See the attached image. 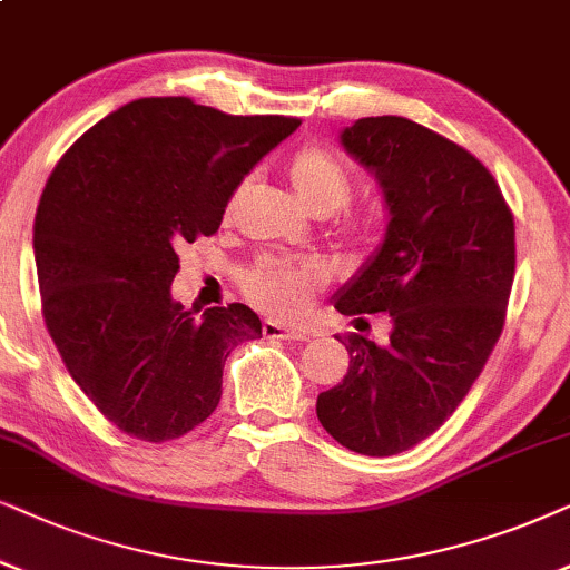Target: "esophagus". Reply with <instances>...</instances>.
<instances>
[{"mask_svg":"<svg viewBox=\"0 0 570 570\" xmlns=\"http://www.w3.org/2000/svg\"><path fill=\"white\" fill-rule=\"evenodd\" d=\"M263 336L265 338H273V341H309V333L286 328V325L273 323V321H265L263 323Z\"/></svg>","mask_w":570,"mask_h":570,"instance_id":"esophagus-1","label":"esophagus"}]
</instances>
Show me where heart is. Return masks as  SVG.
I'll list each match as a JSON object with an SVG mask.
<instances>
[{
    "label": "heart",
    "mask_w": 570,
    "mask_h": 570,
    "mask_svg": "<svg viewBox=\"0 0 570 570\" xmlns=\"http://www.w3.org/2000/svg\"><path fill=\"white\" fill-rule=\"evenodd\" d=\"M292 195L317 218L333 216L352 197V177L336 158L325 150L307 148L292 158L286 169ZM325 273L321 265H289L278 261H261L247 273V294L263 313L284 323L307 315L315 292L321 289Z\"/></svg>",
    "instance_id": "1"
}]
</instances>
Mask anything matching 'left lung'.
I'll list each match as a JSON object with an SVG mask.
<instances>
[{"instance_id":"8db88e82","label":"left lung","mask_w":570,"mask_h":570,"mask_svg":"<svg viewBox=\"0 0 570 570\" xmlns=\"http://www.w3.org/2000/svg\"><path fill=\"white\" fill-rule=\"evenodd\" d=\"M338 142L375 177L389 226L333 307L354 323L385 313L391 333L385 344L352 333L344 381L315 409L348 451L393 456L430 438L480 377L513 284V216L469 150L412 119H356Z\"/></svg>"}]
</instances>
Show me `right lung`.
Returning <instances> with one entry per match:
<instances>
[{
	"mask_svg": "<svg viewBox=\"0 0 570 570\" xmlns=\"http://www.w3.org/2000/svg\"><path fill=\"white\" fill-rule=\"evenodd\" d=\"M297 127L138 98L51 171L33 224L43 321L72 381L127 435L164 443L208 420L226 356L263 336L249 307L187 309L171 281L177 249L218 232L245 174Z\"/></svg>",
	"mask_w": 570,
	"mask_h": 570,
	"instance_id": "right-lung-1",
	"label": "right lung"
}]
</instances>
